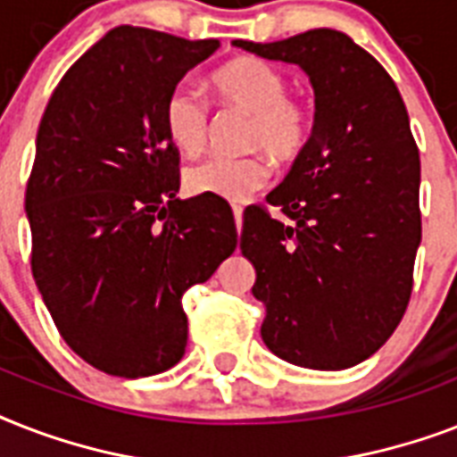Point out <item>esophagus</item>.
Here are the masks:
<instances>
[{
  "label": "esophagus",
  "instance_id": "obj_1",
  "mask_svg": "<svg viewBox=\"0 0 457 457\" xmlns=\"http://www.w3.org/2000/svg\"><path fill=\"white\" fill-rule=\"evenodd\" d=\"M235 211V222H237V229L242 232V220H244V208L242 206H235L232 208Z\"/></svg>",
  "mask_w": 457,
  "mask_h": 457
}]
</instances>
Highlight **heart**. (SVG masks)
Instances as JSON below:
<instances>
[{"instance_id": "obj_1", "label": "heart", "mask_w": 457, "mask_h": 457, "mask_svg": "<svg viewBox=\"0 0 457 457\" xmlns=\"http://www.w3.org/2000/svg\"><path fill=\"white\" fill-rule=\"evenodd\" d=\"M218 102L251 113L246 130V149L268 152L275 161L289 163L299 158L311 139V113L305 104L292 99L289 80L282 71L268 61L242 56L220 66L211 75ZM163 130L170 145L187 156H196L206 149L208 106L187 85L168 92L163 102ZM272 165L265 154L244 158H211L189 168L185 187L189 194H208L229 204H244L253 194L268 187Z\"/></svg>"}]
</instances>
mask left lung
Masks as SVG:
<instances>
[{
    "label": "left lung",
    "instance_id": "1",
    "mask_svg": "<svg viewBox=\"0 0 457 457\" xmlns=\"http://www.w3.org/2000/svg\"><path fill=\"white\" fill-rule=\"evenodd\" d=\"M235 46L296 63L311 78L315 123L268 208L244 211L239 249L256 268L261 337L311 370H344L375 353L403 318L422 239L420 152L396 82L339 30Z\"/></svg>",
    "mask_w": 457,
    "mask_h": 457
}]
</instances>
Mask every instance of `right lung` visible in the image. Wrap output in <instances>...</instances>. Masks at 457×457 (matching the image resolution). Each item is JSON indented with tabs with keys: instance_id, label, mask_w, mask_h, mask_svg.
<instances>
[{
	"instance_id": "obj_1",
	"label": "right lung",
	"mask_w": 457,
	"mask_h": 457,
	"mask_svg": "<svg viewBox=\"0 0 457 457\" xmlns=\"http://www.w3.org/2000/svg\"><path fill=\"white\" fill-rule=\"evenodd\" d=\"M218 46L118 25L68 68L39 123L25 189L32 278L63 341L106 375L179 362L182 294L237 249L228 201L178 199L163 130L168 92Z\"/></svg>"
}]
</instances>
